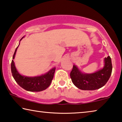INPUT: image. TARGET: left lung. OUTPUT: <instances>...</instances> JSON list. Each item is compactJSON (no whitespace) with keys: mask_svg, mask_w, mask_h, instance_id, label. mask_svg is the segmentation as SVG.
Returning a JSON list of instances; mask_svg holds the SVG:
<instances>
[{"mask_svg":"<svg viewBox=\"0 0 122 122\" xmlns=\"http://www.w3.org/2000/svg\"><path fill=\"white\" fill-rule=\"evenodd\" d=\"M112 71V61L109 56L104 58L103 68L93 73H83L77 67L73 65L70 77L74 85L80 90H96L106 85L110 78Z\"/></svg>","mask_w":122,"mask_h":122,"instance_id":"8db88e82","label":"left lung"}]
</instances>
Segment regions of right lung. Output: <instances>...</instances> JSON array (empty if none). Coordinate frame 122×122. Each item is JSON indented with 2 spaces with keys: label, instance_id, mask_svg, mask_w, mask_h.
Listing matches in <instances>:
<instances>
[{
  "label": "right lung",
  "instance_id": "1",
  "mask_svg": "<svg viewBox=\"0 0 122 122\" xmlns=\"http://www.w3.org/2000/svg\"><path fill=\"white\" fill-rule=\"evenodd\" d=\"M24 36L20 39V40ZM18 46L15 49V52L13 57V60L14 59L15 54H16ZM13 60H12L11 63V71L12 75H13V77L14 78L15 81L16 82V83L24 90L30 92H40L46 90L50 85L51 81H52L53 77H54L55 71L56 69L55 67L51 69L45 74L42 75L40 76H24L20 75L17 71Z\"/></svg>",
  "mask_w": 122,
  "mask_h": 122
}]
</instances>
